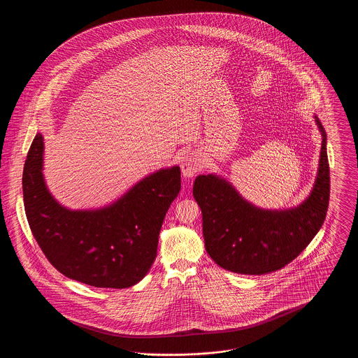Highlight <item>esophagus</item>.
Listing matches in <instances>:
<instances>
[{
    "mask_svg": "<svg viewBox=\"0 0 358 358\" xmlns=\"http://www.w3.org/2000/svg\"><path fill=\"white\" fill-rule=\"evenodd\" d=\"M201 169V158L194 153H187L181 158V171L185 178H192Z\"/></svg>",
    "mask_w": 358,
    "mask_h": 358,
    "instance_id": "esophagus-1",
    "label": "esophagus"
}]
</instances>
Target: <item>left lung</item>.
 <instances>
[{
  "instance_id": "left-lung-1",
  "label": "left lung",
  "mask_w": 358,
  "mask_h": 358,
  "mask_svg": "<svg viewBox=\"0 0 358 358\" xmlns=\"http://www.w3.org/2000/svg\"><path fill=\"white\" fill-rule=\"evenodd\" d=\"M320 164L313 189L296 206L264 209L245 200L222 176L194 180L193 197L203 213L205 250L224 270L263 275L280 270L299 255L321 229L330 196V174L324 126Z\"/></svg>"
}]
</instances>
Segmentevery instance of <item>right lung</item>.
Here are the masks:
<instances>
[{
  "mask_svg": "<svg viewBox=\"0 0 358 358\" xmlns=\"http://www.w3.org/2000/svg\"><path fill=\"white\" fill-rule=\"evenodd\" d=\"M44 138L27 155L22 194L36 241L52 266L69 279L101 289H127L149 273L165 215L181 189L180 166L139 180L110 204L71 209L44 178Z\"/></svg>",
  "mask_w": 358,
  "mask_h": 358,
  "instance_id": "add662e5",
  "label": "right lung"
}]
</instances>
